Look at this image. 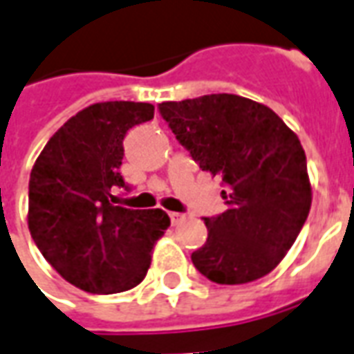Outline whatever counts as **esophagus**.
<instances>
[{
  "label": "esophagus",
  "instance_id": "34e87169",
  "mask_svg": "<svg viewBox=\"0 0 354 354\" xmlns=\"http://www.w3.org/2000/svg\"><path fill=\"white\" fill-rule=\"evenodd\" d=\"M169 216H170V222L172 223H178L184 220V214H182V212H169Z\"/></svg>",
  "mask_w": 354,
  "mask_h": 354
}]
</instances>
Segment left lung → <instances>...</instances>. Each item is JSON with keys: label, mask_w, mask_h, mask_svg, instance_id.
<instances>
[{"label": "left lung", "mask_w": 354, "mask_h": 354, "mask_svg": "<svg viewBox=\"0 0 354 354\" xmlns=\"http://www.w3.org/2000/svg\"><path fill=\"white\" fill-rule=\"evenodd\" d=\"M159 113L193 161L225 187L227 210L203 218L208 237L192 254L193 266L218 284L271 273L311 208L307 159L296 134L273 109L237 94L162 102Z\"/></svg>", "instance_id": "8db88e82"}]
</instances>
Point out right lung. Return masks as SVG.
<instances>
[{
  "label": "right lung",
  "mask_w": 354,
  "mask_h": 354,
  "mask_svg": "<svg viewBox=\"0 0 354 354\" xmlns=\"http://www.w3.org/2000/svg\"><path fill=\"white\" fill-rule=\"evenodd\" d=\"M146 102H100L68 119L37 157L28 185V227L43 258L91 294H117L144 281L157 239L170 225L161 208L115 205L124 134L153 119Z\"/></svg>",
  "instance_id": "add662e5"
}]
</instances>
